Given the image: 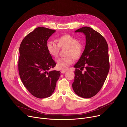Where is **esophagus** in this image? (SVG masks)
<instances>
[{"label": "esophagus", "instance_id": "1", "mask_svg": "<svg viewBox=\"0 0 127 127\" xmlns=\"http://www.w3.org/2000/svg\"><path fill=\"white\" fill-rule=\"evenodd\" d=\"M66 72V70H62L61 71V73L63 74V73H65Z\"/></svg>", "mask_w": 127, "mask_h": 127}]
</instances>
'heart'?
<instances>
[{
  "mask_svg": "<svg viewBox=\"0 0 127 127\" xmlns=\"http://www.w3.org/2000/svg\"><path fill=\"white\" fill-rule=\"evenodd\" d=\"M58 43L54 41H48L46 45L47 49L51 56L57 57L58 56L60 47L67 48L65 57L60 58L56 61L57 67L66 70L74 62V59H78L83 51V45L70 34H65L59 38Z\"/></svg>",
  "mask_w": 127,
  "mask_h": 127,
  "instance_id": "b5f03b06",
  "label": "heart"
}]
</instances>
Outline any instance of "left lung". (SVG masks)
Listing matches in <instances>:
<instances>
[{"instance_id":"1","label":"left lung","mask_w":127,"mask_h":127,"mask_svg":"<svg viewBox=\"0 0 127 127\" xmlns=\"http://www.w3.org/2000/svg\"><path fill=\"white\" fill-rule=\"evenodd\" d=\"M75 32L85 34L86 44L82 55L74 66L76 69L72 86L78 96L90 98L99 92L109 71L108 47L103 36L91 28L84 27ZM84 67L86 70L82 74L81 71Z\"/></svg>"}]
</instances>
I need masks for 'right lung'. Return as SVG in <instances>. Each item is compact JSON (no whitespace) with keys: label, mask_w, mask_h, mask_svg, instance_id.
<instances>
[{"label":"right lung","mask_w":127,"mask_h":127,"mask_svg":"<svg viewBox=\"0 0 127 127\" xmlns=\"http://www.w3.org/2000/svg\"><path fill=\"white\" fill-rule=\"evenodd\" d=\"M55 30L35 28L26 35L20 48L19 74L24 86L34 96L44 98L52 95L60 76V71L50 69L56 65L46 45Z\"/></svg>","instance_id":"add662e5"}]
</instances>
